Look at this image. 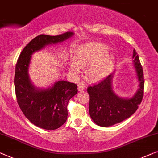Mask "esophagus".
Instances as JSON below:
<instances>
[{"label":"esophagus","instance_id":"esophagus-1","mask_svg":"<svg viewBox=\"0 0 158 158\" xmlns=\"http://www.w3.org/2000/svg\"><path fill=\"white\" fill-rule=\"evenodd\" d=\"M84 89V85L83 84H78V90L79 92H81V91H83Z\"/></svg>","mask_w":158,"mask_h":158}]
</instances>
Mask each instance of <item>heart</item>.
<instances>
[{"label": "heart", "instance_id": "heart-1", "mask_svg": "<svg viewBox=\"0 0 158 158\" xmlns=\"http://www.w3.org/2000/svg\"><path fill=\"white\" fill-rule=\"evenodd\" d=\"M109 47L99 42H91L79 46L76 49L74 59L69 65V73L78 77L84 66H87L86 75L91 81L106 78L114 67V56L109 54Z\"/></svg>", "mask_w": 158, "mask_h": 158}]
</instances>
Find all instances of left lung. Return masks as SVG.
Returning <instances> with one entry per match:
<instances>
[{
    "mask_svg": "<svg viewBox=\"0 0 158 158\" xmlns=\"http://www.w3.org/2000/svg\"><path fill=\"white\" fill-rule=\"evenodd\" d=\"M133 65L138 81V89L130 97H121L113 90L114 73L87 89L89 94V115L94 123L101 127H110L132 116L141 103L144 92V76L138 55L133 50Z\"/></svg>",
    "mask_w": 158,
    "mask_h": 158,
    "instance_id": "obj_1",
    "label": "left lung"
}]
</instances>
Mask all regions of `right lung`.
Here are the masks:
<instances>
[{
  "instance_id": "right-lung-1",
  "label": "right lung",
  "mask_w": 158,
  "mask_h": 158,
  "mask_svg": "<svg viewBox=\"0 0 158 158\" xmlns=\"http://www.w3.org/2000/svg\"><path fill=\"white\" fill-rule=\"evenodd\" d=\"M66 32L59 35H39L25 46L15 65L14 85L19 107L26 118L44 130H56L67 119V104L77 94V86L64 80L55 81L46 88L35 86L29 77L32 55L46 46L62 43L74 36Z\"/></svg>"
}]
</instances>
